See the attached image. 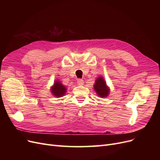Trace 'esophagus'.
<instances>
[{
    "mask_svg": "<svg viewBox=\"0 0 160 160\" xmlns=\"http://www.w3.org/2000/svg\"><path fill=\"white\" fill-rule=\"evenodd\" d=\"M77 84L79 85H83L84 84V81L83 79H78L77 80Z\"/></svg>",
    "mask_w": 160,
    "mask_h": 160,
    "instance_id": "obj_1",
    "label": "esophagus"
}]
</instances>
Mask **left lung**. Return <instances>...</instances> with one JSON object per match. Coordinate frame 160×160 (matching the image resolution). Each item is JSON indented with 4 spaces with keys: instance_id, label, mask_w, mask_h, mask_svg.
I'll use <instances>...</instances> for the list:
<instances>
[{
    "instance_id": "8db88e82",
    "label": "left lung",
    "mask_w": 160,
    "mask_h": 160,
    "mask_svg": "<svg viewBox=\"0 0 160 160\" xmlns=\"http://www.w3.org/2000/svg\"><path fill=\"white\" fill-rule=\"evenodd\" d=\"M93 88L99 98H106L109 95L110 89L106 83L104 77L99 76L95 81Z\"/></svg>"
}]
</instances>
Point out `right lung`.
<instances>
[{
	"label": "right lung",
	"instance_id": "1",
	"mask_svg": "<svg viewBox=\"0 0 160 160\" xmlns=\"http://www.w3.org/2000/svg\"><path fill=\"white\" fill-rule=\"evenodd\" d=\"M67 88L62 84L60 81L55 80L54 84L51 87V93L56 98H61L67 92Z\"/></svg>",
	"mask_w": 160,
	"mask_h": 160
}]
</instances>
